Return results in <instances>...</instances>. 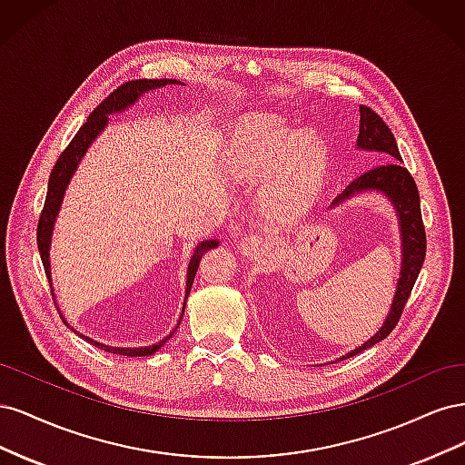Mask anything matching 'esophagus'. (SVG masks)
<instances>
[{
  "label": "esophagus",
  "instance_id": "1",
  "mask_svg": "<svg viewBox=\"0 0 465 465\" xmlns=\"http://www.w3.org/2000/svg\"><path fill=\"white\" fill-rule=\"evenodd\" d=\"M265 244H267V242H265V238H263L262 234L246 236V238H242V242H241L242 254H244L246 258H250V260H256V258H260V256L263 254V250L267 248Z\"/></svg>",
  "mask_w": 465,
  "mask_h": 465
}]
</instances>
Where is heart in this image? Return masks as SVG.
<instances>
[{"instance_id": "1", "label": "heart", "mask_w": 465, "mask_h": 465, "mask_svg": "<svg viewBox=\"0 0 465 465\" xmlns=\"http://www.w3.org/2000/svg\"><path fill=\"white\" fill-rule=\"evenodd\" d=\"M231 168L248 180H277L270 203L281 215L312 198L326 173V153L306 130L279 118L252 116L238 125Z\"/></svg>"}]
</instances>
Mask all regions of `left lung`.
Wrapping results in <instances>:
<instances>
[{"instance_id":"8db88e82","label":"left lung","mask_w":465,"mask_h":465,"mask_svg":"<svg viewBox=\"0 0 465 465\" xmlns=\"http://www.w3.org/2000/svg\"><path fill=\"white\" fill-rule=\"evenodd\" d=\"M359 112H361V125H359L357 149L382 153L386 163L378 164L376 168H371L369 173L355 178L340 195H337L330 207L340 205L361 192L384 193L386 198L393 203V209H396L398 213L400 236H401V272L398 279L396 294H393V301H391V308L388 312V318L382 323V328H380L367 343L349 351L347 355L340 357L337 361H343L362 353L364 349H369L378 341L386 340V337L391 333V330L398 326L405 302L410 299L411 289L419 277L420 267H423L425 254H427V236L423 227V217H420V202H419L417 184L413 176L410 174V171L401 164L403 161L396 143V137H393L386 122L380 118L372 108L361 106Z\"/></svg>"}]
</instances>
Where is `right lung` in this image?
Instances as JSON below:
<instances>
[{
	"mask_svg": "<svg viewBox=\"0 0 465 465\" xmlns=\"http://www.w3.org/2000/svg\"><path fill=\"white\" fill-rule=\"evenodd\" d=\"M164 85H184V83H180L176 79H135V81L124 83V85H120L114 93H110L104 98V101L91 112L87 122L81 125L79 132L72 139V143L65 147V151L60 154V159L55 161V164L52 168L50 180H48V193H46L45 209H42V213H40L38 231H36L40 260H42V265H45V272H46V277H48L52 297H54V289H52V272H50V244H52V232H54L55 217H58V213H60V207H62V202H64V193L67 190L69 180H72V176L75 174L81 159L85 157V153L89 151V147L96 139V135L101 134L108 125V116L110 114H116V112L128 110L134 103L139 101V96H142L143 93L153 91V89H159V87H164ZM215 246H219V241H213V238H209V241H203V242H200L198 246L193 248L190 263H188V273H186L188 281H186V297H184V301H188V294L192 291L193 277H195V272H198V265H200L202 256L205 254L207 250L215 248ZM184 308H186V302H184V306H182V316H184ZM60 316H62V312H60ZM182 316H180V320H182ZM62 320H64V316H62ZM180 320L176 323V328L180 326ZM67 326H69V323H67ZM176 328H174V331H176ZM174 331H171V335H166L163 341L153 343L149 347H110V345H104V343H98V341L91 340V337H87V335H81L77 331L75 333L81 335L83 340L89 341L91 345L108 351V353L124 355V357H145V355L157 353V351L166 343V340H171Z\"/></svg>",
	"mask_w": 465,
	"mask_h": 465,
	"instance_id": "right-lung-1",
	"label": "right lung"
}]
</instances>
